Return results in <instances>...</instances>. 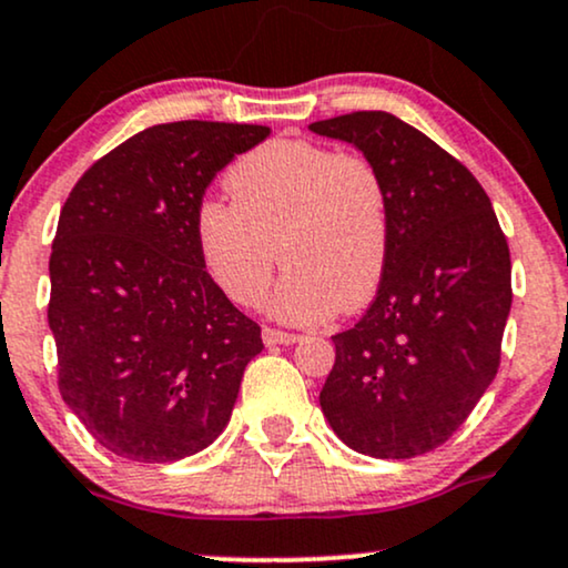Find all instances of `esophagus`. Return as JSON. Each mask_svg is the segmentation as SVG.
Listing matches in <instances>:
<instances>
[{
	"label": "esophagus",
	"mask_w": 568,
	"mask_h": 568,
	"mask_svg": "<svg viewBox=\"0 0 568 568\" xmlns=\"http://www.w3.org/2000/svg\"><path fill=\"white\" fill-rule=\"evenodd\" d=\"M262 336H264V344H270V347H275V344L288 347V344L302 342V336L298 334H288V331H277V328H264Z\"/></svg>",
	"instance_id": "obj_1"
}]
</instances>
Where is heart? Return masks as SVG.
<instances>
[{
	"label": "heart",
	"instance_id": "b5f03b06",
	"mask_svg": "<svg viewBox=\"0 0 568 568\" xmlns=\"http://www.w3.org/2000/svg\"><path fill=\"white\" fill-rule=\"evenodd\" d=\"M226 186L234 202L205 200L197 207L194 243L207 277L234 304L262 298L277 256L288 266L266 298L277 321L323 323L379 288L389 200L368 160L315 141L275 139L234 162Z\"/></svg>",
	"mask_w": 568,
	"mask_h": 568
}]
</instances>
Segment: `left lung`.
<instances>
[{"label":"left lung","instance_id":"left-lung-1","mask_svg":"<svg viewBox=\"0 0 568 568\" xmlns=\"http://www.w3.org/2000/svg\"><path fill=\"white\" fill-rule=\"evenodd\" d=\"M376 168L389 200L387 270L374 304L334 336L321 408L352 452L410 459L446 443L499 368L510 247L475 175L387 112L312 122Z\"/></svg>","mask_w":568,"mask_h":568}]
</instances>
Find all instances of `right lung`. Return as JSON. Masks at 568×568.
Returning <instances> with one entry per match:
<instances>
[{
  "label": "right lung",
  "mask_w": 568,
  "mask_h": 568,
  "mask_svg": "<svg viewBox=\"0 0 568 568\" xmlns=\"http://www.w3.org/2000/svg\"><path fill=\"white\" fill-rule=\"evenodd\" d=\"M264 125H154L71 189L50 253L58 387L103 448L165 465L224 433L262 328L207 277L202 194Z\"/></svg>",
  "instance_id": "right-lung-1"
}]
</instances>
